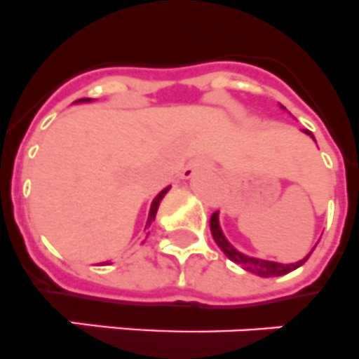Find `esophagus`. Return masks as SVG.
<instances>
[{"label":"esophagus","instance_id":"34e87169","mask_svg":"<svg viewBox=\"0 0 359 359\" xmlns=\"http://www.w3.org/2000/svg\"><path fill=\"white\" fill-rule=\"evenodd\" d=\"M204 168H210V161H208L206 156H198V158H195V161L191 162L188 168H186L184 173H182V175H184L186 179H189V177H194L195 171L204 170Z\"/></svg>","mask_w":359,"mask_h":359}]
</instances>
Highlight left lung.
I'll list each match as a JSON object with an SVG mask.
<instances>
[{
	"label": "left lung",
	"mask_w": 359,
	"mask_h": 359,
	"mask_svg": "<svg viewBox=\"0 0 359 359\" xmlns=\"http://www.w3.org/2000/svg\"><path fill=\"white\" fill-rule=\"evenodd\" d=\"M305 133L310 135V137L314 138V135L310 133V131H306ZM210 230H212V236H213V241L217 243V246L224 252V255L230 261H233V263L241 264V266L245 268V270H248V272L255 273V276H261V277H276V276H285V273L292 272V270H296V268H299L301 264L305 263L306 259L310 257V252L309 255H306L305 259H301V261H297V263L294 264H281V263H272V261H264V259H255V257H248V255L241 254V252H237L233 246L226 241V237L222 236L221 231V226H219V213H213L212 217H210Z\"/></svg>",
	"instance_id": "8db88e82"
}]
</instances>
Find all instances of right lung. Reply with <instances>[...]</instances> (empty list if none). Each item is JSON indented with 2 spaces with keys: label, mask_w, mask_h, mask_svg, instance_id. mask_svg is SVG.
<instances>
[{
  "label": "right lung",
  "mask_w": 359,
  "mask_h": 359,
  "mask_svg": "<svg viewBox=\"0 0 359 359\" xmlns=\"http://www.w3.org/2000/svg\"><path fill=\"white\" fill-rule=\"evenodd\" d=\"M76 102H89V98H82V100H76ZM168 189H170V188L162 189L161 194H158V195H156V197H155V201H153V204H151V210H149V217H147V226L151 224V222H153V219H155V215H156V210H158V204H161L162 197H164V195L168 194ZM144 233H146V231H144ZM146 237H147V236H146Z\"/></svg>",
  "instance_id": "1"
}]
</instances>
